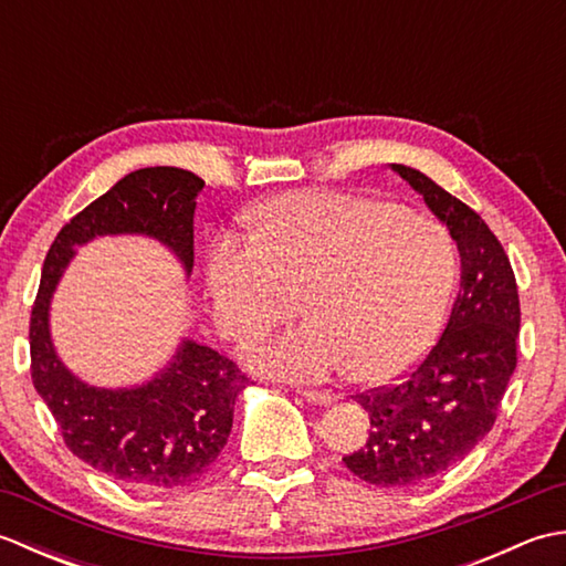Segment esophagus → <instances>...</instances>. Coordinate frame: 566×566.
<instances>
[{"mask_svg":"<svg viewBox=\"0 0 566 566\" xmlns=\"http://www.w3.org/2000/svg\"><path fill=\"white\" fill-rule=\"evenodd\" d=\"M302 396L308 403H316V406H328V403L338 399V396H335L333 391H314V389H304Z\"/></svg>","mask_w":566,"mask_h":566,"instance_id":"34e87169","label":"esophagus"}]
</instances>
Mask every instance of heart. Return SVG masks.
I'll use <instances>...</instances> for the list:
<instances>
[{
    "label": "heart",
    "mask_w": 566,
    "mask_h": 566,
    "mask_svg": "<svg viewBox=\"0 0 566 566\" xmlns=\"http://www.w3.org/2000/svg\"><path fill=\"white\" fill-rule=\"evenodd\" d=\"M252 243H223L209 260L213 321L231 338H255L290 321L302 298L308 321L245 347L264 375L314 381L347 369L387 384L436 345L457 282V250L436 221L399 203L338 191H294L250 216Z\"/></svg>",
    "instance_id": "heart-1"
}]
</instances>
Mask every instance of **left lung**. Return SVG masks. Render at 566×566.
<instances>
[{"label":"left lung","instance_id":"1","mask_svg":"<svg viewBox=\"0 0 566 566\" xmlns=\"http://www.w3.org/2000/svg\"><path fill=\"white\" fill-rule=\"evenodd\" d=\"M391 170L448 226L462 262L450 321L423 363L394 387L357 394L371 430L343 462L367 484L403 489L448 472L494 428L518 363L521 302L509 255L482 216L413 167Z\"/></svg>","mask_w":566,"mask_h":566}]
</instances>
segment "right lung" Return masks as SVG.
I'll list each match as a JSON object with an SVG mask.
<instances>
[{"label": "right lung", "instance_id": "add662e5", "mask_svg": "<svg viewBox=\"0 0 566 566\" xmlns=\"http://www.w3.org/2000/svg\"><path fill=\"white\" fill-rule=\"evenodd\" d=\"M203 179L179 167H143L60 228L31 311V379L72 454L116 482L146 491L185 489L213 467L250 379L207 345L182 340L167 367L126 389L82 381L60 363L51 298L75 248L99 235H148L195 268V209Z\"/></svg>", "mask_w": 566, "mask_h": 566}]
</instances>
